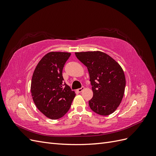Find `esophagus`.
<instances>
[{
    "label": "esophagus",
    "instance_id": "34e87169",
    "mask_svg": "<svg viewBox=\"0 0 156 156\" xmlns=\"http://www.w3.org/2000/svg\"><path fill=\"white\" fill-rule=\"evenodd\" d=\"M84 89V87H82L81 88H78V89H77V91H78L79 92H81Z\"/></svg>",
    "mask_w": 156,
    "mask_h": 156
}]
</instances>
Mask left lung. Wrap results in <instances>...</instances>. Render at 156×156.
<instances>
[{"mask_svg": "<svg viewBox=\"0 0 156 156\" xmlns=\"http://www.w3.org/2000/svg\"><path fill=\"white\" fill-rule=\"evenodd\" d=\"M75 56L87 67L93 97L88 101L97 114L107 116L114 112L123 98L126 78L119 64L101 51L75 53Z\"/></svg>", "mask_w": 156, "mask_h": 156, "instance_id": "obj_1", "label": "left lung"}]
</instances>
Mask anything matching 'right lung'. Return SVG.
Instances as JSON below:
<instances>
[{"label":"right lung","instance_id":"obj_1","mask_svg":"<svg viewBox=\"0 0 156 156\" xmlns=\"http://www.w3.org/2000/svg\"><path fill=\"white\" fill-rule=\"evenodd\" d=\"M70 55L65 52H50L40 60L32 75L33 101L38 110L51 119L64 116L75 96V92L63 84L62 69Z\"/></svg>","mask_w":156,"mask_h":156}]
</instances>
